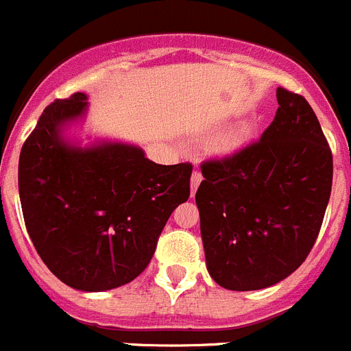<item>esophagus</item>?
Returning a JSON list of instances; mask_svg holds the SVG:
<instances>
[{"mask_svg": "<svg viewBox=\"0 0 351 351\" xmlns=\"http://www.w3.org/2000/svg\"><path fill=\"white\" fill-rule=\"evenodd\" d=\"M202 173L198 172V170H195L193 176H191V195L197 193L198 186H200V182H202Z\"/></svg>", "mask_w": 351, "mask_h": 351, "instance_id": "obj_1", "label": "esophagus"}]
</instances>
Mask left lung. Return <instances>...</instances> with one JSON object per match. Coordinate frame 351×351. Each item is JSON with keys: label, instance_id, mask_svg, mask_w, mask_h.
<instances>
[{"label": "left lung", "instance_id": "left-lung-1", "mask_svg": "<svg viewBox=\"0 0 351 351\" xmlns=\"http://www.w3.org/2000/svg\"><path fill=\"white\" fill-rule=\"evenodd\" d=\"M274 121L237 153L202 161L195 195L207 271L226 290L267 288L308 258L332 190V151L302 95L278 88Z\"/></svg>", "mask_w": 351, "mask_h": 351}]
</instances>
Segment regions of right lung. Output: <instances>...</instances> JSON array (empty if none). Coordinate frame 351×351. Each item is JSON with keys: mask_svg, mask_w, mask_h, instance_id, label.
<instances>
[{"mask_svg": "<svg viewBox=\"0 0 351 351\" xmlns=\"http://www.w3.org/2000/svg\"><path fill=\"white\" fill-rule=\"evenodd\" d=\"M73 93L45 107L19 158V195L33 246L49 271L82 291L144 272L170 214L190 198L193 165H158L135 145L64 144L61 126L86 110Z\"/></svg>", "mask_w": 351, "mask_h": 351, "instance_id": "1", "label": "right lung"}]
</instances>
